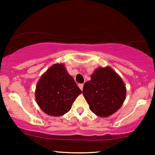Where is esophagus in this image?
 <instances>
[{"label": "esophagus", "instance_id": "esophagus-1", "mask_svg": "<svg viewBox=\"0 0 155 155\" xmlns=\"http://www.w3.org/2000/svg\"><path fill=\"white\" fill-rule=\"evenodd\" d=\"M83 87H84L83 84H79V87L80 88V90H83Z\"/></svg>", "mask_w": 155, "mask_h": 155}]
</instances>
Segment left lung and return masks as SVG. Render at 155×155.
<instances>
[{
	"instance_id": "8db88e82",
	"label": "left lung",
	"mask_w": 155,
	"mask_h": 155,
	"mask_svg": "<svg viewBox=\"0 0 155 155\" xmlns=\"http://www.w3.org/2000/svg\"><path fill=\"white\" fill-rule=\"evenodd\" d=\"M83 95L90 109L97 116L106 117L122 106L126 97L122 79L111 68H99L84 84Z\"/></svg>"
}]
</instances>
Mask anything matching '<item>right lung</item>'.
I'll return each instance as SVG.
<instances>
[{
  "mask_svg": "<svg viewBox=\"0 0 155 155\" xmlns=\"http://www.w3.org/2000/svg\"><path fill=\"white\" fill-rule=\"evenodd\" d=\"M80 93L81 90L63 64H54L39 79L35 99L39 107L46 114L59 117L70 111L72 104Z\"/></svg>",
  "mask_w": 155,
  "mask_h": 155,
  "instance_id": "obj_1",
  "label": "right lung"
}]
</instances>
